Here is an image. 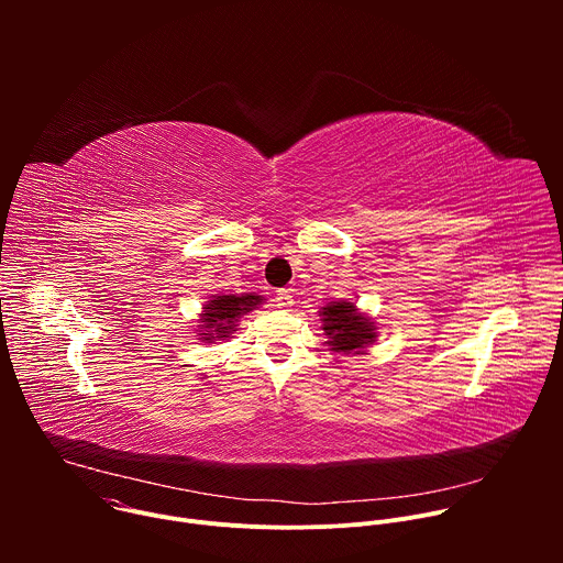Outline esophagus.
Here are the masks:
<instances>
[{
    "mask_svg": "<svg viewBox=\"0 0 563 563\" xmlns=\"http://www.w3.org/2000/svg\"><path fill=\"white\" fill-rule=\"evenodd\" d=\"M276 305H278L280 309H289V307L294 305V296H291L287 289H278V294H276Z\"/></svg>",
    "mask_w": 563,
    "mask_h": 563,
    "instance_id": "34e87169",
    "label": "esophagus"
}]
</instances>
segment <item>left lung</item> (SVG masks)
Instances as JSON below:
<instances>
[{"label":"left lung","mask_w":563,"mask_h":563,"mask_svg":"<svg viewBox=\"0 0 563 563\" xmlns=\"http://www.w3.org/2000/svg\"><path fill=\"white\" fill-rule=\"evenodd\" d=\"M328 345L334 352H361L376 339V328L369 318L356 311L354 302H332L320 311Z\"/></svg>","instance_id":"left-lung-1"}]
</instances>
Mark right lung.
<instances>
[{
    "label": "right lung",
    "mask_w": 563,
    "mask_h": 563,
    "mask_svg": "<svg viewBox=\"0 0 563 563\" xmlns=\"http://www.w3.org/2000/svg\"><path fill=\"white\" fill-rule=\"evenodd\" d=\"M263 302V296L256 294H231V296H213L205 305V313L200 316V336L202 341H224L231 332H235L238 318L256 309Z\"/></svg>",
    "instance_id": "obj_1"
}]
</instances>
